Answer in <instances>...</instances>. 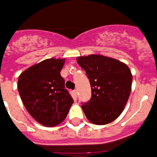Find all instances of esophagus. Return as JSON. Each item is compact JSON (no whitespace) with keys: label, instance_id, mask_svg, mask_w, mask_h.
<instances>
[{"label":"esophagus","instance_id":"esophagus-1","mask_svg":"<svg viewBox=\"0 0 157 157\" xmlns=\"http://www.w3.org/2000/svg\"><path fill=\"white\" fill-rule=\"evenodd\" d=\"M73 98H77V95H78V94H77V90H75L73 91Z\"/></svg>","mask_w":157,"mask_h":157}]
</instances>
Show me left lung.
<instances>
[{"label":"left lung","mask_w":157,"mask_h":157,"mask_svg":"<svg viewBox=\"0 0 157 157\" xmlns=\"http://www.w3.org/2000/svg\"><path fill=\"white\" fill-rule=\"evenodd\" d=\"M90 80L92 96L82 109L96 125L113 122L123 112L129 97L133 77L125 63L101 55L77 57Z\"/></svg>","instance_id":"1"}]
</instances>
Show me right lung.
I'll return each instance as SVG.
<instances>
[{"label":"right lung","instance_id":"1","mask_svg":"<svg viewBox=\"0 0 157 157\" xmlns=\"http://www.w3.org/2000/svg\"><path fill=\"white\" fill-rule=\"evenodd\" d=\"M65 59L49 58L20 74L17 89L27 111L42 125L53 127L66 118L73 100L60 72Z\"/></svg>","mask_w":157,"mask_h":157}]
</instances>
